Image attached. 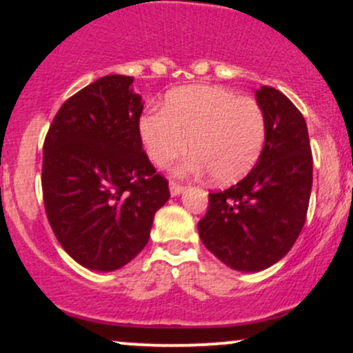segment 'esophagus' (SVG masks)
I'll use <instances>...</instances> for the list:
<instances>
[{
    "instance_id": "esophagus-1",
    "label": "esophagus",
    "mask_w": 353,
    "mask_h": 353,
    "mask_svg": "<svg viewBox=\"0 0 353 353\" xmlns=\"http://www.w3.org/2000/svg\"><path fill=\"white\" fill-rule=\"evenodd\" d=\"M169 189H171V194L172 196H179V194L184 190V185L179 184V182H174L171 181V184H169Z\"/></svg>"
}]
</instances>
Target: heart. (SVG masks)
I'll return each instance as SVG.
<instances>
[{
    "instance_id": "1",
    "label": "heart",
    "mask_w": 353,
    "mask_h": 353,
    "mask_svg": "<svg viewBox=\"0 0 353 353\" xmlns=\"http://www.w3.org/2000/svg\"><path fill=\"white\" fill-rule=\"evenodd\" d=\"M265 132V112L257 101L209 84L174 89L164 109H152L139 119L141 141L152 164H171L190 144L194 154L177 172L209 171L217 184H232L254 168Z\"/></svg>"
}]
</instances>
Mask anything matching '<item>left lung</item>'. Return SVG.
<instances>
[{"label":"left lung","instance_id":"obj_1","mask_svg":"<svg viewBox=\"0 0 353 353\" xmlns=\"http://www.w3.org/2000/svg\"><path fill=\"white\" fill-rule=\"evenodd\" d=\"M255 99L265 112V144L242 181L209 194L197 229L208 249L230 269L259 272L292 249L305 224L312 190V151L303 116L277 89Z\"/></svg>","mask_w":353,"mask_h":353}]
</instances>
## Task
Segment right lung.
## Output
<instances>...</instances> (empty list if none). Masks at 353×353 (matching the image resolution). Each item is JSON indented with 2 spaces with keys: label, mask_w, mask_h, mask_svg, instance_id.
<instances>
[{
  "label": "right lung",
  "mask_w": 353,
  "mask_h": 353,
  "mask_svg": "<svg viewBox=\"0 0 353 353\" xmlns=\"http://www.w3.org/2000/svg\"><path fill=\"white\" fill-rule=\"evenodd\" d=\"M134 78L111 74L71 96L43 145V199L63 249L86 269L111 272L148 244L168 181L143 151Z\"/></svg>",
  "instance_id": "obj_1"
}]
</instances>
